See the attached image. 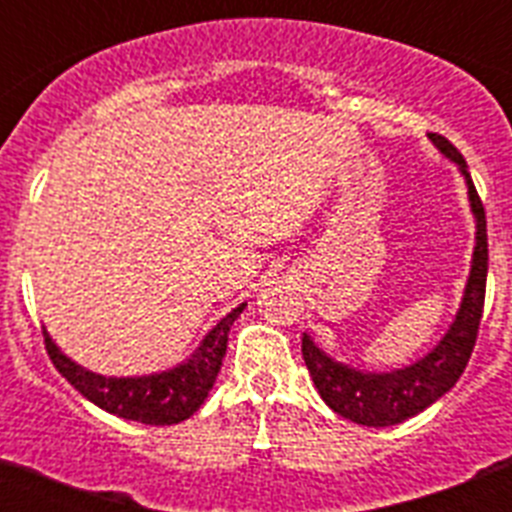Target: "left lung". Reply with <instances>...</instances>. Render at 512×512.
Returning <instances> with one entry per match:
<instances>
[{
    "label": "left lung",
    "mask_w": 512,
    "mask_h": 512,
    "mask_svg": "<svg viewBox=\"0 0 512 512\" xmlns=\"http://www.w3.org/2000/svg\"><path fill=\"white\" fill-rule=\"evenodd\" d=\"M433 146L443 156L459 166L464 182H467L469 205L477 223L472 253V271H469L464 297H461L459 312L454 323L449 325L446 336L436 346L418 359L415 364L402 366L395 372H361L354 366L336 361L328 356L310 336H302V356L310 369V377L318 387L320 397L325 400L333 413L341 418L354 420L369 428H384V425H397L402 420L423 413L428 405L443 397L459 382V377L467 369V361L472 356L474 341H477L479 320H482V307H485V284H487V220L485 207L474 189L472 176H469L467 161L451 146L449 140L438 133H428Z\"/></svg>",
    "instance_id": "8db88e82"
}]
</instances>
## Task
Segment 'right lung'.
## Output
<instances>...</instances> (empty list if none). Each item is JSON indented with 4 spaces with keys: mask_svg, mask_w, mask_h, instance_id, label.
<instances>
[{
    "mask_svg": "<svg viewBox=\"0 0 512 512\" xmlns=\"http://www.w3.org/2000/svg\"><path fill=\"white\" fill-rule=\"evenodd\" d=\"M243 307L246 302L230 310L202 338L197 351L187 361L176 364L174 369H166V372L146 374V377H104V374L89 372L63 354L48 336V330H43L45 348H48V356L58 372L97 408L107 410L117 418L135 420V423L174 425L197 413L205 397L210 395L217 372L223 366L230 325L238 320Z\"/></svg>",
    "mask_w": 512,
    "mask_h": 512,
    "instance_id": "right-lung-1",
    "label": "right lung"
}]
</instances>
